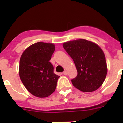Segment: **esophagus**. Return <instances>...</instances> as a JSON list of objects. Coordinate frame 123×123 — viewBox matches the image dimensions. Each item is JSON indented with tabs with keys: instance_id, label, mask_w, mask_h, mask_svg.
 I'll use <instances>...</instances> for the list:
<instances>
[{
	"instance_id": "obj_1",
	"label": "esophagus",
	"mask_w": 123,
	"mask_h": 123,
	"mask_svg": "<svg viewBox=\"0 0 123 123\" xmlns=\"http://www.w3.org/2000/svg\"><path fill=\"white\" fill-rule=\"evenodd\" d=\"M63 74L64 75H67L68 74V71H67V70H65L63 72Z\"/></svg>"
}]
</instances>
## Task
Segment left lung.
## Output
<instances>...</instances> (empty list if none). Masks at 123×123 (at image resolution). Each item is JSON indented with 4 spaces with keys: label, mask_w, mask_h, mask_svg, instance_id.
Instances as JSON below:
<instances>
[{
    "label": "left lung",
    "mask_w": 123,
    "mask_h": 123,
    "mask_svg": "<svg viewBox=\"0 0 123 123\" xmlns=\"http://www.w3.org/2000/svg\"><path fill=\"white\" fill-rule=\"evenodd\" d=\"M63 48L74 62L77 75L71 80L75 88L85 92L97 90L107 74L105 56L93 42L79 39L63 43Z\"/></svg>",
    "instance_id": "obj_1"
}]
</instances>
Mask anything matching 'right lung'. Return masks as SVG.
<instances>
[{"instance_id": "right-lung-1", "label": "right lung", "mask_w": 123, "mask_h": 123, "mask_svg": "<svg viewBox=\"0 0 123 123\" xmlns=\"http://www.w3.org/2000/svg\"><path fill=\"white\" fill-rule=\"evenodd\" d=\"M55 49L53 43L38 42L21 55L20 78L27 90L36 97H48L56 89L59 76L54 73L53 65L49 62Z\"/></svg>"}]
</instances>
